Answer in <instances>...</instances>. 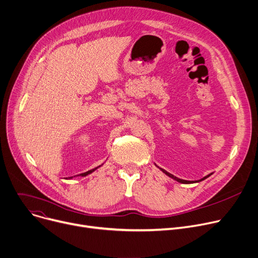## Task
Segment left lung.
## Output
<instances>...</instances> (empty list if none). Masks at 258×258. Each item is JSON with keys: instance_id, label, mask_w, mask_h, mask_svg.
Listing matches in <instances>:
<instances>
[{"instance_id": "left-lung-1", "label": "left lung", "mask_w": 258, "mask_h": 258, "mask_svg": "<svg viewBox=\"0 0 258 258\" xmlns=\"http://www.w3.org/2000/svg\"><path fill=\"white\" fill-rule=\"evenodd\" d=\"M162 171H163V172L165 173V174H167L168 176H170L171 178H173V179H175V180H177L178 182H181V183H192V182H198V181H201V180H203V179H205V178H208L210 175H208V176H205V177H203L202 179H200V180H198V181H188V180H183V179H180V178H177V177H175L174 175H172V174H170L169 172H167V171H165L164 169H162V168H160Z\"/></svg>"}]
</instances>
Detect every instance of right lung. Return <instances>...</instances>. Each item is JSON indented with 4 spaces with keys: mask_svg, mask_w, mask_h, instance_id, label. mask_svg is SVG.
<instances>
[{
    "mask_svg": "<svg viewBox=\"0 0 258 258\" xmlns=\"http://www.w3.org/2000/svg\"><path fill=\"white\" fill-rule=\"evenodd\" d=\"M97 168H98V167H96V168H94V169H92V170H89V171H87V172H84V173H81L80 175H81V176H86V175H88V174L92 173V172H93V171H94V170H96ZM71 178H72V177H71Z\"/></svg>",
    "mask_w": 258,
    "mask_h": 258,
    "instance_id": "right-lung-1",
    "label": "right lung"
}]
</instances>
